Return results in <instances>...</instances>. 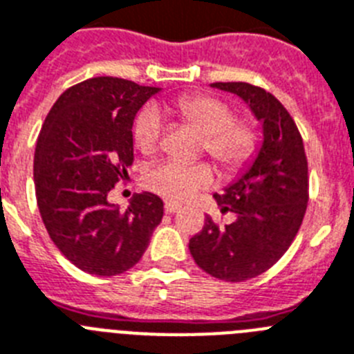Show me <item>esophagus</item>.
I'll return each mask as SVG.
<instances>
[{
  "label": "esophagus",
  "mask_w": 354,
  "mask_h": 354,
  "mask_svg": "<svg viewBox=\"0 0 354 354\" xmlns=\"http://www.w3.org/2000/svg\"><path fill=\"white\" fill-rule=\"evenodd\" d=\"M180 209H182V207H180L178 203H171V201H169V203H165V212L167 214H174V212H178Z\"/></svg>",
  "instance_id": "34e87169"
}]
</instances>
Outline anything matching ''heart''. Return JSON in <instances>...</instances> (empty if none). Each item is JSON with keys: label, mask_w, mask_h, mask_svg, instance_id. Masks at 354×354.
Segmentation results:
<instances>
[{"label": "heart", "mask_w": 354, "mask_h": 354, "mask_svg": "<svg viewBox=\"0 0 354 354\" xmlns=\"http://www.w3.org/2000/svg\"><path fill=\"white\" fill-rule=\"evenodd\" d=\"M178 117L205 135V151L225 172H237L254 158L259 136L246 120H234L227 102L212 95H183L169 106ZM162 138V117L149 106L135 122V142L144 153H154ZM147 187L171 201L189 200L196 191L212 183V171L207 163H182L167 160L147 172Z\"/></svg>", "instance_id": "b5f03b06"}]
</instances>
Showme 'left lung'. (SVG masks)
<instances>
[{"mask_svg": "<svg viewBox=\"0 0 354 354\" xmlns=\"http://www.w3.org/2000/svg\"><path fill=\"white\" fill-rule=\"evenodd\" d=\"M210 86L248 106L261 122L263 140L236 180L214 194L221 212L236 219L218 227L207 216L189 250L203 272L241 283L272 268L295 239L308 205V162L295 122L272 93L248 82Z\"/></svg>", "mask_w": 354, "mask_h": 354, "instance_id": "left-lung-1", "label": "left lung"}]
</instances>
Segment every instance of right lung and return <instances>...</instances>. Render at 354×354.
Wrapping results in <instances>:
<instances>
[{
  "label": "right lung",
  "instance_id": "obj_1",
  "mask_svg": "<svg viewBox=\"0 0 354 354\" xmlns=\"http://www.w3.org/2000/svg\"><path fill=\"white\" fill-rule=\"evenodd\" d=\"M160 88L93 77L68 88L41 127L34 156L37 207L48 236L82 272L113 277L133 268L163 216L156 194L126 210L109 192L133 163V120Z\"/></svg>",
  "mask_w": 354,
  "mask_h": 354
}]
</instances>
